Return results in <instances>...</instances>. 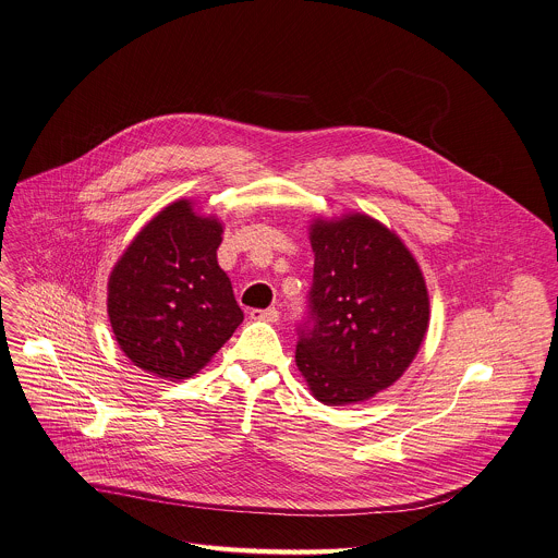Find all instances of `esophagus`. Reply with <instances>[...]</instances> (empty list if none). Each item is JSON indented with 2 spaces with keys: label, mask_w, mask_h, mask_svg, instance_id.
Returning a JSON list of instances; mask_svg holds the SVG:
<instances>
[{
  "label": "esophagus",
  "mask_w": 558,
  "mask_h": 558,
  "mask_svg": "<svg viewBox=\"0 0 558 558\" xmlns=\"http://www.w3.org/2000/svg\"><path fill=\"white\" fill-rule=\"evenodd\" d=\"M252 320H265V323H276L280 318V312L276 308L250 310Z\"/></svg>",
  "instance_id": "34e87169"
}]
</instances>
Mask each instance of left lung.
Here are the masks:
<instances>
[{
  "mask_svg": "<svg viewBox=\"0 0 558 558\" xmlns=\"http://www.w3.org/2000/svg\"><path fill=\"white\" fill-rule=\"evenodd\" d=\"M312 327L295 364L327 407L360 404L413 364L430 323L422 267L407 244L368 214L314 218Z\"/></svg>",
  "mask_w": 558,
  "mask_h": 558,
  "instance_id": "8db88e82",
  "label": "left lung"
}]
</instances>
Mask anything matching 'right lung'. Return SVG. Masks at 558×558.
<instances>
[{
  "instance_id": "1",
  "label": "right lung",
  "mask_w": 558,
  "mask_h": 558,
  "mask_svg": "<svg viewBox=\"0 0 558 558\" xmlns=\"http://www.w3.org/2000/svg\"><path fill=\"white\" fill-rule=\"evenodd\" d=\"M225 225L192 198L162 207L111 269L107 312L125 357L141 371L184 380L205 368L244 320L218 265Z\"/></svg>"
}]
</instances>
